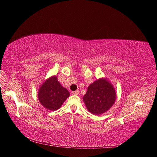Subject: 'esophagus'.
I'll return each mask as SVG.
<instances>
[{
    "label": "esophagus",
    "instance_id": "1",
    "mask_svg": "<svg viewBox=\"0 0 157 157\" xmlns=\"http://www.w3.org/2000/svg\"><path fill=\"white\" fill-rule=\"evenodd\" d=\"M79 91L78 90H77V91H73L72 92V94H73V95H78L79 94Z\"/></svg>",
    "mask_w": 157,
    "mask_h": 157
}]
</instances>
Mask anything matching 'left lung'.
Wrapping results in <instances>:
<instances>
[{"label": "left lung", "mask_w": 157, "mask_h": 157, "mask_svg": "<svg viewBox=\"0 0 157 157\" xmlns=\"http://www.w3.org/2000/svg\"><path fill=\"white\" fill-rule=\"evenodd\" d=\"M115 100V89L105 79H98L90 85L83 97L87 109L94 115H100L108 111Z\"/></svg>", "instance_id": "left-lung-1"}]
</instances>
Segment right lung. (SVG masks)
I'll use <instances>...</instances> for the list:
<instances>
[{
  "label": "right lung",
  "mask_w": 157,
  "mask_h": 157,
  "mask_svg": "<svg viewBox=\"0 0 157 157\" xmlns=\"http://www.w3.org/2000/svg\"><path fill=\"white\" fill-rule=\"evenodd\" d=\"M69 95L68 90L60 84L56 76H53L42 84L39 89L38 98L45 108L55 111L61 107Z\"/></svg>",
  "instance_id": "1"
}]
</instances>
